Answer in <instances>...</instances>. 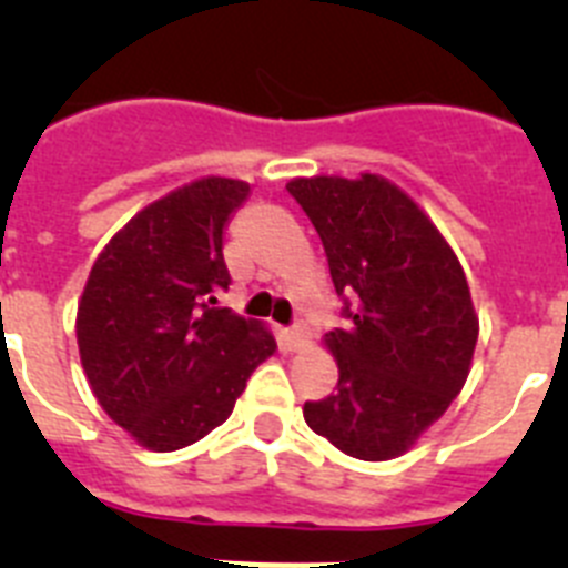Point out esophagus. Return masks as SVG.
Returning a JSON list of instances; mask_svg holds the SVG:
<instances>
[{
  "label": "esophagus",
  "mask_w": 568,
  "mask_h": 568,
  "mask_svg": "<svg viewBox=\"0 0 568 568\" xmlns=\"http://www.w3.org/2000/svg\"><path fill=\"white\" fill-rule=\"evenodd\" d=\"M281 344H284V349H290V353H295V349H301V346L307 344V333L301 327H290L281 333Z\"/></svg>",
  "instance_id": "34e87169"
}]
</instances>
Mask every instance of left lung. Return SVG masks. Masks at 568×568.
Masks as SVG:
<instances>
[{"label":"left lung","instance_id":"left-lung-1","mask_svg":"<svg viewBox=\"0 0 568 568\" xmlns=\"http://www.w3.org/2000/svg\"><path fill=\"white\" fill-rule=\"evenodd\" d=\"M318 230L346 329L324 335L338 393L304 404L315 435L358 460H393L449 409L478 344L458 255L433 219L378 173L287 184Z\"/></svg>","mask_w":568,"mask_h":568}]
</instances>
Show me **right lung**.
Listing matches in <instances>:
<instances>
[{
  "mask_svg": "<svg viewBox=\"0 0 568 568\" xmlns=\"http://www.w3.org/2000/svg\"><path fill=\"white\" fill-rule=\"evenodd\" d=\"M250 184L204 175L148 204L104 244L77 310L88 384L144 449L175 453L222 426L275 335L215 307L222 233Z\"/></svg>",
  "mask_w": 568,
  "mask_h": 568,
  "instance_id": "add662e5",
  "label": "right lung"
}]
</instances>
